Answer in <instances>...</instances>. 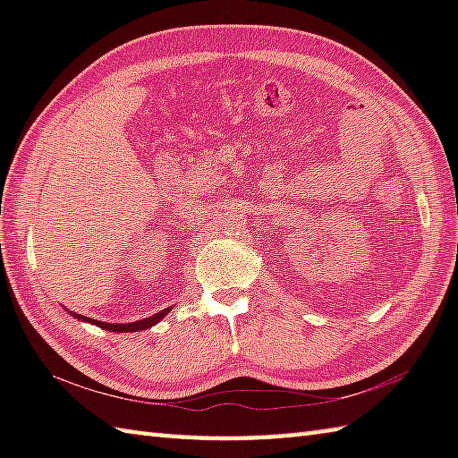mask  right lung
I'll list each match as a JSON object with an SVG mask.
<instances>
[{"instance_id":"1","label":"right lung","mask_w":458,"mask_h":458,"mask_svg":"<svg viewBox=\"0 0 458 458\" xmlns=\"http://www.w3.org/2000/svg\"><path fill=\"white\" fill-rule=\"evenodd\" d=\"M171 310H173V307H167V309H163V310H159V313H155V315H151L148 318L133 320V323H125V325L123 323H104V320H96V318H90V317H84V315L74 313V310H68V313H71L74 318H79L81 323L96 325V327H100L104 330H110V333H140V330H148L153 325H157L165 315L171 313Z\"/></svg>"}]
</instances>
